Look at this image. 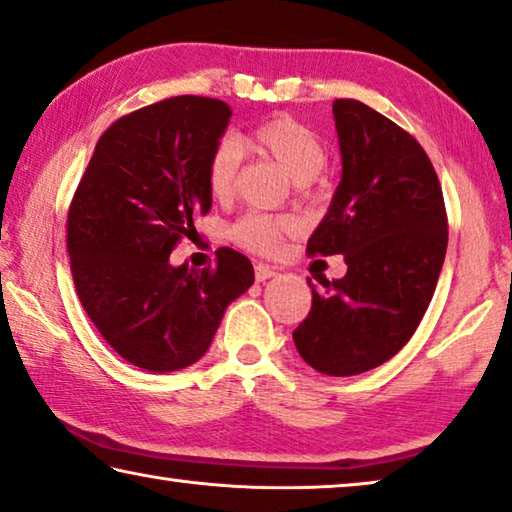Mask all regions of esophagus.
Segmentation results:
<instances>
[{
	"label": "esophagus",
	"mask_w": 512,
	"mask_h": 512,
	"mask_svg": "<svg viewBox=\"0 0 512 512\" xmlns=\"http://www.w3.org/2000/svg\"><path fill=\"white\" fill-rule=\"evenodd\" d=\"M275 273L271 266H264V264H257L255 266V278H257V282H266V280H271V278H275Z\"/></svg>",
	"instance_id": "esophagus-1"
}]
</instances>
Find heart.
<instances>
[{"label": "heart", "mask_w": 512, "mask_h": 512, "mask_svg": "<svg viewBox=\"0 0 512 512\" xmlns=\"http://www.w3.org/2000/svg\"><path fill=\"white\" fill-rule=\"evenodd\" d=\"M241 150L264 154L285 168L296 184H307L321 175L328 164V150L321 136L291 116H273L237 136ZM239 149L225 139L209 152L205 164L207 189L216 200H230L237 191ZM287 218L269 214H248L232 227V239L255 253H271L289 232Z\"/></svg>", "instance_id": "heart-1"}]
</instances>
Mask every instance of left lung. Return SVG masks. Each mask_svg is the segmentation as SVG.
Returning a JSON list of instances; mask_svg holds the SVG:
<instances>
[{"instance_id": "obj_1", "label": "left lung", "mask_w": 512, "mask_h": 512, "mask_svg": "<svg viewBox=\"0 0 512 512\" xmlns=\"http://www.w3.org/2000/svg\"><path fill=\"white\" fill-rule=\"evenodd\" d=\"M342 180L310 255H344L342 280L312 285L294 344L326 376H358L394 358L428 310L446 255V212L424 148L358 100H335Z\"/></svg>"}]
</instances>
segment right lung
Returning a JSON list of instances; mask_svg holds the SVG:
<instances>
[{
	"instance_id": "1",
	"label": "right lung",
	"mask_w": 512,
	"mask_h": 512,
	"mask_svg": "<svg viewBox=\"0 0 512 512\" xmlns=\"http://www.w3.org/2000/svg\"><path fill=\"white\" fill-rule=\"evenodd\" d=\"M221 100L180 95L100 136L68 212L77 296L95 328L134 367L168 373L207 353L232 300L255 282L232 248L216 266H173L170 253L212 209L205 164L230 125Z\"/></svg>"
}]
</instances>
